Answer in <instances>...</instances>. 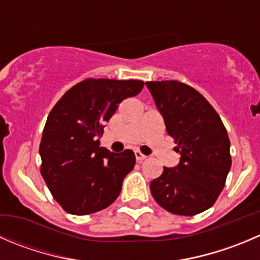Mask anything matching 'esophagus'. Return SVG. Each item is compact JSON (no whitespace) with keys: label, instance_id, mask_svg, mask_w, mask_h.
<instances>
[{"label":"esophagus","instance_id":"obj_1","mask_svg":"<svg viewBox=\"0 0 260 260\" xmlns=\"http://www.w3.org/2000/svg\"><path fill=\"white\" fill-rule=\"evenodd\" d=\"M135 155H136V160H137L138 162H141V161H143L146 157H147V156L143 155V153L141 152L140 150H136V151H135Z\"/></svg>","mask_w":260,"mask_h":260}]
</instances>
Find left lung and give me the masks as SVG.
Here are the masks:
<instances>
[{"instance_id": "obj_1", "label": "left lung", "mask_w": 260, "mask_h": 260, "mask_svg": "<svg viewBox=\"0 0 260 260\" xmlns=\"http://www.w3.org/2000/svg\"><path fill=\"white\" fill-rule=\"evenodd\" d=\"M180 155L150 183L153 200L174 215L194 216L215 205L231 168L228 131L212 105L184 82H146Z\"/></svg>"}]
</instances>
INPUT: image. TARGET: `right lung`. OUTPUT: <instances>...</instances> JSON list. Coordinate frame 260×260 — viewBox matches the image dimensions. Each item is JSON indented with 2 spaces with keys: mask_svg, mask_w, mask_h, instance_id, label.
Returning a JSON list of instances; mask_svg holds the SVG:
<instances>
[{
  "mask_svg": "<svg viewBox=\"0 0 260 260\" xmlns=\"http://www.w3.org/2000/svg\"><path fill=\"white\" fill-rule=\"evenodd\" d=\"M141 80L86 79L64 92L43 129L40 174L60 207L71 215L99 212L119 196L136 164L133 151L100 147L104 124L124 99L140 94Z\"/></svg>",
  "mask_w": 260,
  "mask_h": 260,
  "instance_id": "right-lung-1",
  "label": "right lung"
}]
</instances>
